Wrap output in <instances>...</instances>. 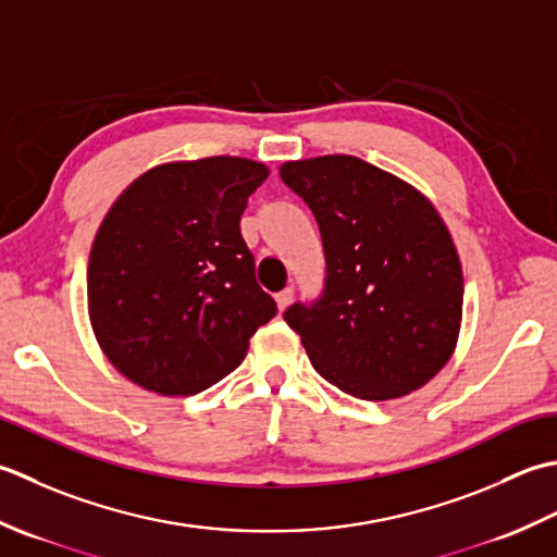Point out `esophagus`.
<instances>
[{
  "label": "esophagus",
  "mask_w": 557,
  "mask_h": 557,
  "mask_svg": "<svg viewBox=\"0 0 557 557\" xmlns=\"http://www.w3.org/2000/svg\"><path fill=\"white\" fill-rule=\"evenodd\" d=\"M290 302H293V288H283L281 293H276V305H278V310H286Z\"/></svg>",
  "instance_id": "1"
}]
</instances>
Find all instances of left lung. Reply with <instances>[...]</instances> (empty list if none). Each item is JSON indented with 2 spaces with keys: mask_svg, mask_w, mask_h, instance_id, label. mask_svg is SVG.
Here are the masks:
<instances>
[{
  "mask_svg": "<svg viewBox=\"0 0 557 557\" xmlns=\"http://www.w3.org/2000/svg\"><path fill=\"white\" fill-rule=\"evenodd\" d=\"M312 209L326 276L320 298L283 312L312 368L366 401L421 389L457 346L463 276L433 203L356 156L281 165Z\"/></svg>",
  "mask_w": 557,
  "mask_h": 557,
  "instance_id": "8db88e82",
  "label": "left lung"
}]
</instances>
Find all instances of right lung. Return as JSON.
<instances>
[{
  "mask_svg": "<svg viewBox=\"0 0 557 557\" xmlns=\"http://www.w3.org/2000/svg\"><path fill=\"white\" fill-rule=\"evenodd\" d=\"M267 175L237 156L165 163L112 203L90 247L88 314L124 377L189 396L245 360L276 314L240 233L247 197Z\"/></svg>",
  "mask_w": 557,
  "mask_h": 557,
  "instance_id": "obj_1",
  "label": "right lung"
}]
</instances>
